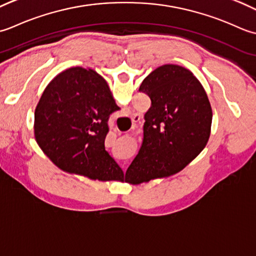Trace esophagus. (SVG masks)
<instances>
[{
	"instance_id": "34e87169",
	"label": "esophagus",
	"mask_w": 256,
	"mask_h": 256,
	"mask_svg": "<svg viewBox=\"0 0 256 256\" xmlns=\"http://www.w3.org/2000/svg\"><path fill=\"white\" fill-rule=\"evenodd\" d=\"M140 120V114H132V124L138 122Z\"/></svg>"
}]
</instances>
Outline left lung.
Returning a JSON list of instances; mask_svg holds the SVG:
<instances>
[{
  "mask_svg": "<svg viewBox=\"0 0 256 256\" xmlns=\"http://www.w3.org/2000/svg\"><path fill=\"white\" fill-rule=\"evenodd\" d=\"M139 92L150 97L151 107L144 114L142 148L126 171V181L132 184L184 169L206 146L212 124L204 88L184 67H158Z\"/></svg>",
  "mask_w": 256,
  "mask_h": 256,
  "instance_id": "left-lung-1",
  "label": "left lung"
}]
</instances>
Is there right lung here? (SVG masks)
I'll return each mask as SVG.
<instances>
[{
	"mask_svg": "<svg viewBox=\"0 0 256 256\" xmlns=\"http://www.w3.org/2000/svg\"><path fill=\"white\" fill-rule=\"evenodd\" d=\"M119 109L100 75L72 67L45 88L35 109V139L62 170L92 180L122 181V168L105 149L108 119Z\"/></svg>",
	"mask_w": 256,
	"mask_h": 256,
	"instance_id": "1",
	"label": "right lung"
}]
</instances>
